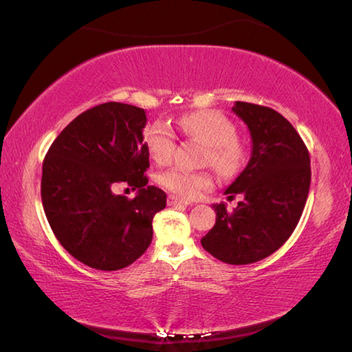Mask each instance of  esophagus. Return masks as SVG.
Segmentation results:
<instances>
[{
	"label": "esophagus",
	"mask_w": 352,
	"mask_h": 352,
	"mask_svg": "<svg viewBox=\"0 0 352 352\" xmlns=\"http://www.w3.org/2000/svg\"><path fill=\"white\" fill-rule=\"evenodd\" d=\"M168 205L169 206H175V205H183V206H188L190 205L188 200H183V199H178L175 195H169L168 197Z\"/></svg>",
	"instance_id": "esophagus-1"
}]
</instances>
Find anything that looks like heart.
Wrapping results in <instances>:
<instances>
[{
  "label": "heart",
  "instance_id": "heart-1",
  "mask_svg": "<svg viewBox=\"0 0 352 352\" xmlns=\"http://www.w3.org/2000/svg\"><path fill=\"white\" fill-rule=\"evenodd\" d=\"M178 127L189 136H194L206 147L205 163L216 169L222 177H233L247 160V152L237 141L233 122L222 113L214 110H197L178 119ZM144 141L148 153L160 164L169 163L177 148V136L168 124L155 122L146 129ZM163 188L184 199H194L212 186V178L206 172H190L180 168L164 170L158 177Z\"/></svg>",
  "mask_w": 352,
  "mask_h": 352
}]
</instances>
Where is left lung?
Here are the masks:
<instances>
[{"label":"left lung","mask_w":352,"mask_h":352,"mask_svg":"<svg viewBox=\"0 0 352 352\" xmlns=\"http://www.w3.org/2000/svg\"><path fill=\"white\" fill-rule=\"evenodd\" d=\"M233 111L247 124L253 147L247 168L225 194L243 199L231 212L214 205L216 223L200 242L219 261L245 265L275 253L294 233L311 186V157L278 111L239 100Z\"/></svg>","instance_id":"1"}]
</instances>
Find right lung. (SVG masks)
Segmentation results:
<instances>
[{
	"label": "right lung",
	"instance_id": "right-lung-1",
	"mask_svg": "<svg viewBox=\"0 0 352 352\" xmlns=\"http://www.w3.org/2000/svg\"><path fill=\"white\" fill-rule=\"evenodd\" d=\"M146 111L105 102L73 119L43 160L41 201L58 242L96 270H121L152 242V220L166 194L147 186ZM118 182L138 188L135 199L114 194Z\"/></svg>",
	"mask_w": 352,
	"mask_h": 352
}]
</instances>
